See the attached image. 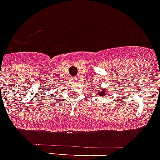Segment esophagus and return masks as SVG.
Masks as SVG:
<instances>
[{
	"instance_id": "34e87169",
	"label": "esophagus",
	"mask_w": 160,
	"mask_h": 160,
	"mask_svg": "<svg viewBox=\"0 0 160 160\" xmlns=\"http://www.w3.org/2000/svg\"><path fill=\"white\" fill-rule=\"evenodd\" d=\"M73 79H75V80H77L78 77H74V78H73Z\"/></svg>"
}]
</instances>
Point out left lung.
<instances>
[{
    "label": "left lung",
    "mask_w": 160,
    "mask_h": 160,
    "mask_svg": "<svg viewBox=\"0 0 160 160\" xmlns=\"http://www.w3.org/2000/svg\"><path fill=\"white\" fill-rule=\"evenodd\" d=\"M105 93H106V91H105V89H103V91H101V92H99V95H102V96H103V95H105Z\"/></svg>",
    "instance_id": "obj_1"
}]
</instances>
